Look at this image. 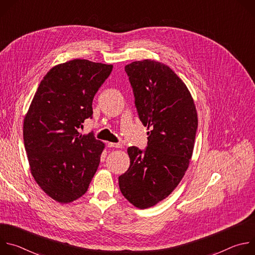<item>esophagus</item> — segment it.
I'll list each match as a JSON object with an SVG mask.
<instances>
[{"label":"esophagus","mask_w":255,"mask_h":255,"mask_svg":"<svg viewBox=\"0 0 255 255\" xmlns=\"http://www.w3.org/2000/svg\"><path fill=\"white\" fill-rule=\"evenodd\" d=\"M107 145H108V147H110V148H121L122 147V143H120V142H117V143L108 142Z\"/></svg>","instance_id":"1"}]
</instances>
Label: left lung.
Returning <instances> with one entry per match:
<instances>
[{
    "mask_svg": "<svg viewBox=\"0 0 255 255\" xmlns=\"http://www.w3.org/2000/svg\"><path fill=\"white\" fill-rule=\"evenodd\" d=\"M140 121L147 126V147L127 149L128 170L119 176L122 195L146 209L165 199L189 167L198 128L193 98L171 68L145 59L125 66Z\"/></svg>",
    "mask_w": 255,
    "mask_h": 255,
    "instance_id": "obj_1",
    "label": "left lung"
}]
</instances>
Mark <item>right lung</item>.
Listing matches in <instances>:
<instances>
[{
  "label": "right lung",
  "instance_id": "add662e5",
  "mask_svg": "<svg viewBox=\"0 0 255 255\" xmlns=\"http://www.w3.org/2000/svg\"><path fill=\"white\" fill-rule=\"evenodd\" d=\"M112 64L74 59L52 67L36 91L24 119L23 137L31 173L50 198L61 204L86 194L104 143L82 135L93 116V100L110 76Z\"/></svg>",
  "mask_w": 255,
  "mask_h": 255
}]
</instances>
